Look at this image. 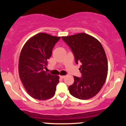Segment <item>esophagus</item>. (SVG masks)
<instances>
[{"label": "esophagus", "mask_w": 126, "mask_h": 126, "mask_svg": "<svg viewBox=\"0 0 126 126\" xmlns=\"http://www.w3.org/2000/svg\"><path fill=\"white\" fill-rule=\"evenodd\" d=\"M65 76H60V78L61 79H64V78H65Z\"/></svg>", "instance_id": "1"}]
</instances>
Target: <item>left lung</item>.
<instances>
[{"mask_svg":"<svg viewBox=\"0 0 126 126\" xmlns=\"http://www.w3.org/2000/svg\"><path fill=\"white\" fill-rule=\"evenodd\" d=\"M62 38L73 52L76 63H81L79 70L82 76L74 77V83L69 86L70 93L81 100L93 97L100 91L107 76V59L102 44L84 33Z\"/></svg>","mask_w":126,"mask_h":126,"instance_id":"left-lung-1","label":"left lung"}]
</instances>
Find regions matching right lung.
<instances>
[{"label": "right lung", "mask_w": 126, "mask_h": 126, "mask_svg": "<svg viewBox=\"0 0 126 126\" xmlns=\"http://www.w3.org/2000/svg\"><path fill=\"white\" fill-rule=\"evenodd\" d=\"M61 37L38 33L26 42L20 53L19 74L30 96L45 100L55 94L59 77L45 71L52 49Z\"/></svg>", "instance_id": "1"}]
</instances>
